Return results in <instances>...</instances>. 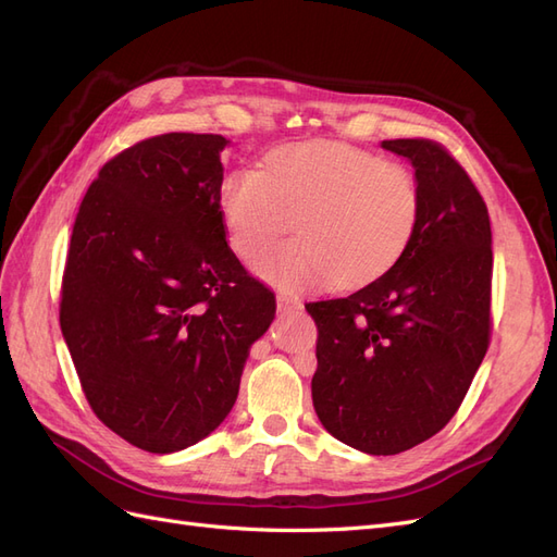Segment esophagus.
Here are the masks:
<instances>
[{"label":"esophagus","instance_id":"obj_1","mask_svg":"<svg viewBox=\"0 0 557 557\" xmlns=\"http://www.w3.org/2000/svg\"><path fill=\"white\" fill-rule=\"evenodd\" d=\"M276 307L278 311H293V309H301V301L290 293H276Z\"/></svg>","mask_w":557,"mask_h":557}]
</instances>
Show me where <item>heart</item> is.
Masks as SVG:
<instances>
[{
  "label": "heart",
  "instance_id": "heart-1",
  "mask_svg": "<svg viewBox=\"0 0 557 557\" xmlns=\"http://www.w3.org/2000/svg\"><path fill=\"white\" fill-rule=\"evenodd\" d=\"M230 244L244 260L264 252L256 274L285 290L362 285L381 276L409 246L420 218L413 172L342 141L274 148L264 170L232 172L221 188Z\"/></svg>",
  "mask_w": 557,
  "mask_h": 557
}]
</instances>
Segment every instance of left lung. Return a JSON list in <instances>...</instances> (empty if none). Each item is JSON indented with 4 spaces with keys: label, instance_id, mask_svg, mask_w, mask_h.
<instances>
[{
    "label": "left lung",
    "instance_id": "obj_1",
    "mask_svg": "<svg viewBox=\"0 0 557 557\" xmlns=\"http://www.w3.org/2000/svg\"><path fill=\"white\" fill-rule=\"evenodd\" d=\"M381 146L416 170L413 237L383 276L307 311L318 327L311 397L320 423L362 453L395 455L446 428L485 358L493 234L481 193L442 144Z\"/></svg>",
    "mask_w": 557,
    "mask_h": 557
}]
</instances>
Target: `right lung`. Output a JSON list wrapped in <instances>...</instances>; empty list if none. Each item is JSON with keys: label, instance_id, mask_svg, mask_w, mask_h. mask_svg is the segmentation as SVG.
<instances>
[{"label": "right lung", "instance_id": "add662e5", "mask_svg": "<svg viewBox=\"0 0 557 557\" xmlns=\"http://www.w3.org/2000/svg\"><path fill=\"white\" fill-rule=\"evenodd\" d=\"M221 134L170 132L111 158L81 201L60 327L95 416L148 453L232 411L276 297L225 237Z\"/></svg>", "mask_w": 557, "mask_h": 557}]
</instances>
